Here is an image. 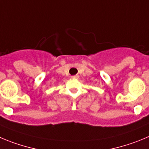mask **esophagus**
Returning <instances> with one entry per match:
<instances>
[{
	"instance_id": "34e87169",
	"label": "esophagus",
	"mask_w": 149,
	"mask_h": 149,
	"mask_svg": "<svg viewBox=\"0 0 149 149\" xmlns=\"http://www.w3.org/2000/svg\"><path fill=\"white\" fill-rule=\"evenodd\" d=\"M79 77V76L78 75H73V76H72V78H73V79H77Z\"/></svg>"
}]
</instances>
